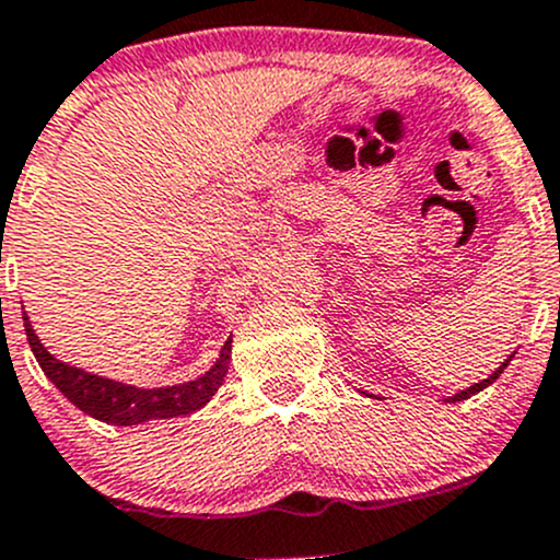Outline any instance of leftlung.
<instances>
[{"label":"left lung","mask_w":560,"mask_h":560,"mask_svg":"<svg viewBox=\"0 0 560 560\" xmlns=\"http://www.w3.org/2000/svg\"><path fill=\"white\" fill-rule=\"evenodd\" d=\"M512 355H515V353H512ZM512 355H510V359H506V361H504V364H501L499 369H495V372H493V374H488V380H482V383H475V385H471V388H466V390H458V394H455V396H451V399H447V401H464V399H469V396L480 394V390H482V388H488V385H491V383H495V380H499V374H501V372H504V369H506V366H510Z\"/></svg>","instance_id":"1"}]
</instances>
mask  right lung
I'll use <instances>...</instances> for the list:
<instances>
[{
  "mask_svg": "<svg viewBox=\"0 0 560 560\" xmlns=\"http://www.w3.org/2000/svg\"><path fill=\"white\" fill-rule=\"evenodd\" d=\"M23 328H26L28 348H32L34 359L43 366V372L48 374L50 383L74 407L109 425H137L148 423V420L180 418V415L196 412V409L205 407L218 394L229 372V361H232V337H229L215 364L196 380H188V383L180 385H164V388H137V385H126L118 383V380L102 377V374H91L85 369L56 359L54 353H48V348H43L26 313H23Z\"/></svg>",
  "mask_w": 560,
  "mask_h": 560,
  "instance_id": "right-lung-1",
  "label": "right lung"
}]
</instances>
